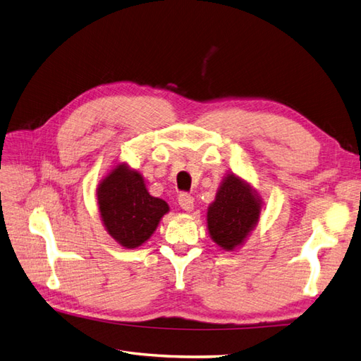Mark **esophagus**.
Instances as JSON below:
<instances>
[{
    "instance_id": "1",
    "label": "esophagus",
    "mask_w": 361,
    "mask_h": 361,
    "mask_svg": "<svg viewBox=\"0 0 361 361\" xmlns=\"http://www.w3.org/2000/svg\"><path fill=\"white\" fill-rule=\"evenodd\" d=\"M178 204L183 210L186 212H192L193 210V197L190 195V193H186V192H181L178 195Z\"/></svg>"
}]
</instances>
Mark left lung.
<instances>
[{"instance_id": "obj_1", "label": "left lung", "mask_w": 361, "mask_h": 361, "mask_svg": "<svg viewBox=\"0 0 361 361\" xmlns=\"http://www.w3.org/2000/svg\"><path fill=\"white\" fill-rule=\"evenodd\" d=\"M262 200L257 192L235 173H227L207 209L210 238L223 250L243 245L259 221Z\"/></svg>"}]
</instances>
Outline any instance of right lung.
<instances>
[{"label":"right lung","instance_id":"obj_1","mask_svg":"<svg viewBox=\"0 0 361 361\" xmlns=\"http://www.w3.org/2000/svg\"><path fill=\"white\" fill-rule=\"evenodd\" d=\"M97 204L106 232L125 248H137L168 214V202L149 195L143 177L120 163L97 188Z\"/></svg>","mask_w":361,"mask_h":361}]
</instances>
